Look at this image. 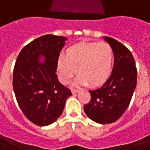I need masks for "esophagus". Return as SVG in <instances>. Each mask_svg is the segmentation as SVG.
<instances>
[{"mask_svg": "<svg viewBox=\"0 0 150 150\" xmlns=\"http://www.w3.org/2000/svg\"><path fill=\"white\" fill-rule=\"evenodd\" d=\"M71 92H72V93H73V94H75V93H78L79 90L78 89H74V88H73V89L71 90Z\"/></svg>", "mask_w": 150, "mask_h": 150, "instance_id": "34e87169", "label": "esophagus"}]
</instances>
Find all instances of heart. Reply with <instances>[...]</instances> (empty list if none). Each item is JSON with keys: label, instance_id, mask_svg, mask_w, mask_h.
<instances>
[{"label": "heart", "instance_id": "obj_1", "mask_svg": "<svg viewBox=\"0 0 150 150\" xmlns=\"http://www.w3.org/2000/svg\"><path fill=\"white\" fill-rule=\"evenodd\" d=\"M114 57V50L106 42H83L70 46L66 57L61 56L57 61L61 81L68 83L77 68V84H102L111 74Z\"/></svg>", "mask_w": 150, "mask_h": 150}]
</instances>
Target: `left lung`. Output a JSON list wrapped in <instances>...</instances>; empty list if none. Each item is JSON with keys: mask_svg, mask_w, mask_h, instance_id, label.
Instances as JSON below:
<instances>
[{"mask_svg": "<svg viewBox=\"0 0 150 150\" xmlns=\"http://www.w3.org/2000/svg\"><path fill=\"white\" fill-rule=\"evenodd\" d=\"M114 50L111 75L103 85L90 90V101L83 106L87 116L101 124L115 122L129 106L137 86V70L130 50L115 39L105 37Z\"/></svg>", "mask_w": 150, "mask_h": 150, "instance_id": "left-lung-1", "label": "left lung"}]
</instances>
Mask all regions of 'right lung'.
Wrapping results in <instances>:
<instances>
[{
  "instance_id": "1",
  "label": "right lung",
  "mask_w": 150,
  "mask_h": 150,
  "mask_svg": "<svg viewBox=\"0 0 150 150\" xmlns=\"http://www.w3.org/2000/svg\"><path fill=\"white\" fill-rule=\"evenodd\" d=\"M67 39L42 35L23 49L17 57L13 71V88L24 115L38 126H47L62 115L71 91L59 83L57 61ZM42 55L45 64H40Z\"/></svg>"
}]
</instances>
